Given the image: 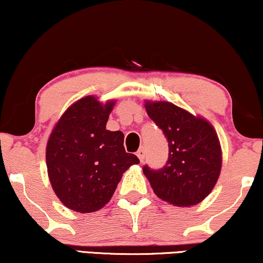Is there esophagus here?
<instances>
[{"mask_svg":"<svg viewBox=\"0 0 263 263\" xmlns=\"http://www.w3.org/2000/svg\"><path fill=\"white\" fill-rule=\"evenodd\" d=\"M136 156L139 157L140 161H143V160H145V156H146V149H145V147H143V146L140 147L138 152H136Z\"/></svg>","mask_w":263,"mask_h":263,"instance_id":"34e87169","label":"esophagus"}]
</instances>
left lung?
I'll use <instances>...</instances> for the list:
<instances>
[{"instance_id": "1", "label": "left lung", "mask_w": 263, "mask_h": 263, "mask_svg": "<svg viewBox=\"0 0 263 263\" xmlns=\"http://www.w3.org/2000/svg\"><path fill=\"white\" fill-rule=\"evenodd\" d=\"M151 120L168 142L164 167L145 165L143 174L153 192L178 207L201 202L214 188L221 170V147L213 125L168 102H146Z\"/></svg>"}]
</instances>
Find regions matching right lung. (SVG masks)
Returning a JSON list of instances; mask_svg holds the SVG:
<instances>
[{
    "label": "right lung",
    "instance_id": "add662e5",
    "mask_svg": "<svg viewBox=\"0 0 263 263\" xmlns=\"http://www.w3.org/2000/svg\"><path fill=\"white\" fill-rule=\"evenodd\" d=\"M114 105L115 100L102 104L95 97H85L68 107L50 135V183L69 210L91 213L103 208L122 175L140 163L135 154L125 152L123 133L106 129Z\"/></svg>",
    "mask_w": 263,
    "mask_h": 263
}]
</instances>
